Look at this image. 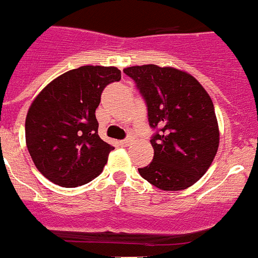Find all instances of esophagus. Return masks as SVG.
Here are the masks:
<instances>
[{
  "instance_id": "esophagus-1",
  "label": "esophagus",
  "mask_w": 258,
  "mask_h": 258,
  "mask_svg": "<svg viewBox=\"0 0 258 258\" xmlns=\"http://www.w3.org/2000/svg\"><path fill=\"white\" fill-rule=\"evenodd\" d=\"M132 145V140L131 138H125V140L120 141V146H122V147H126V146Z\"/></svg>"
}]
</instances>
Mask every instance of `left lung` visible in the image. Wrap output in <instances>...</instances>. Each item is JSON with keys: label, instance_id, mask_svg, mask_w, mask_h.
<instances>
[{"label": "left lung", "instance_id": "left-lung-1", "mask_svg": "<svg viewBox=\"0 0 258 258\" xmlns=\"http://www.w3.org/2000/svg\"><path fill=\"white\" fill-rule=\"evenodd\" d=\"M145 99L154 159L138 172L164 191L190 187L217 154L218 124L213 102L197 79L155 64L125 68Z\"/></svg>", "mask_w": 258, "mask_h": 258}]
</instances>
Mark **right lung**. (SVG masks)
<instances>
[{"label":"right lung","mask_w":258,"mask_h":258,"mask_svg":"<svg viewBox=\"0 0 258 258\" xmlns=\"http://www.w3.org/2000/svg\"><path fill=\"white\" fill-rule=\"evenodd\" d=\"M120 80L115 67L84 66L52 80L36 97L27 113L26 142L49 181L76 187L101 174L113 147L98 136L95 109L104 88Z\"/></svg>","instance_id":"add662e5"}]
</instances>
